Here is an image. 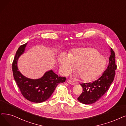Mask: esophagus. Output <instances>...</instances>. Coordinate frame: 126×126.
I'll return each instance as SVG.
<instances>
[{
    "mask_svg": "<svg viewBox=\"0 0 126 126\" xmlns=\"http://www.w3.org/2000/svg\"><path fill=\"white\" fill-rule=\"evenodd\" d=\"M67 82L68 83H69V84H72V85H75V83H74V82H73L71 81L70 80H67Z\"/></svg>",
    "mask_w": 126,
    "mask_h": 126,
    "instance_id": "34e87169",
    "label": "esophagus"
}]
</instances>
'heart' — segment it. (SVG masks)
Returning a JSON list of instances; mask_svg holds the SVG:
<instances>
[{
    "label": "heart",
    "mask_w": 126,
    "mask_h": 126,
    "mask_svg": "<svg viewBox=\"0 0 126 126\" xmlns=\"http://www.w3.org/2000/svg\"><path fill=\"white\" fill-rule=\"evenodd\" d=\"M60 69L64 76L73 70L83 81H90L99 76L105 66V59L96 49L81 48L70 52L68 56L62 53L59 57Z\"/></svg>",
    "instance_id": "1"
}]
</instances>
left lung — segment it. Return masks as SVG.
Returning a JSON list of instances; mask_svg holds the SVG:
<instances>
[{
  "label": "left lung",
  "instance_id": "8db88e82",
  "mask_svg": "<svg viewBox=\"0 0 126 126\" xmlns=\"http://www.w3.org/2000/svg\"><path fill=\"white\" fill-rule=\"evenodd\" d=\"M116 68L115 54L111 48V55L107 69L97 80L91 82L80 84L83 88V92L78 98V101L85 105H90L99 100L106 93L113 82L115 75V70Z\"/></svg>",
  "mask_w": 126,
  "mask_h": 126
}]
</instances>
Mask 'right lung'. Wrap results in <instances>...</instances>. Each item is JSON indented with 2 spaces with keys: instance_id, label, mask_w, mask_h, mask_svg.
Returning <instances> with one entry per match:
<instances>
[{
  "instance_id": "add662e5",
  "label": "right lung",
  "mask_w": 126,
  "mask_h": 126,
  "mask_svg": "<svg viewBox=\"0 0 126 126\" xmlns=\"http://www.w3.org/2000/svg\"><path fill=\"white\" fill-rule=\"evenodd\" d=\"M27 43L21 45L16 52L12 63V71L14 80L21 94L31 102L40 103L49 98L58 84L63 83L66 78L59 77L52 70L45 73L42 78L31 79L26 77L18 70L17 62L21 54L25 51Z\"/></svg>"
}]
</instances>
